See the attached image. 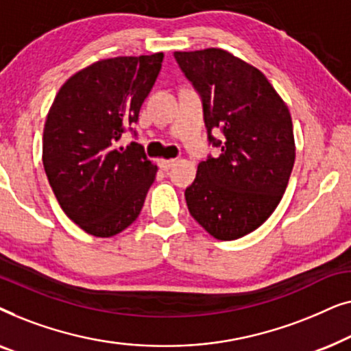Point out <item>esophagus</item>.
I'll list each match as a JSON object with an SVG mask.
<instances>
[{
    "label": "esophagus",
    "instance_id": "1",
    "mask_svg": "<svg viewBox=\"0 0 351 351\" xmlns=\"http://www.w3.org/2000/svg\"><path fill=\"white\" fill-rule=\"evenodd\" d=\"M174 165H176V160H160L158 161V166H160L162 171H169Z\"/></svg>",
    "mask_w": 351,
    "mask_h": 351
}]
</instances>
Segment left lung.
<instances>
[{"label":"left lung","mask_w":351,"mask_h":351,"mask_svg":"<svg viewBox=\"0 0 351 351\" xmlns=\"http://www.w3.org/2000/svg\"><path fill=\"white\" fill-rule=\"evenodd\" d=\"M174 57L203 99L209 143L220 147L217 158L198 165L186 206L209 234L232 241L261 227L285 195L295 160L291 113L261 70L227 51Z\"/></svg>","instance_id":"obj_1"}]
</instances>
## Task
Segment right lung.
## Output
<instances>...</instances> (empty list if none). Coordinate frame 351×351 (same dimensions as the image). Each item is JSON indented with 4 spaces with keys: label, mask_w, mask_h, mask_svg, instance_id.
<instances>
[{
    "label": "right lung",
    "mask_w": 351,
    "mask_h": 351,
    "mask_svg": "<svg viewBox=\"0 0 351 351\" xmlns=\"http://www.w3.org/2000/svg\"><path fill=\"white\" fill-rule=\"evenodd\" d=\"M165 54L99 60L57 93L43 132V165L64 213L110 238L141 214L158 167L137 142L118 147L161 70ZM132 131V128H129Z\"/></svg>",
    "instance_id": "add662e5"
}]
</instances>
